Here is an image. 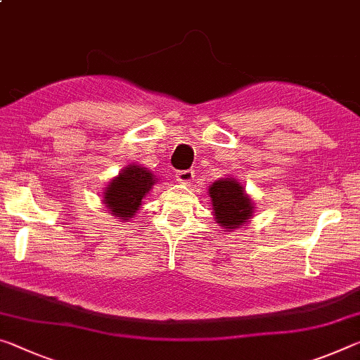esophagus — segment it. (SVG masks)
<instances>
[{
  "label": "esophagus",
  "mask_w": 360,
  "mask_h": 360,
  "mask_svg": "<svg viewBox=\"0 0 360 360\" xmlns=\"http://www.w3.org/2000/svg\"><path fill=\"white\" fill-rule=\"evenodd\" d=\"M193 171H191V169H184V171H179L178 174H176V181L179 182V184H186V186H189L191 182H192V179H193Z\"/></svg>",
  "instance_id": "1"
}]
</instances>
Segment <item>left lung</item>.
I'll return each mask as SVG.
<instances>
[{
  "label": "left lung",
  "instance_id": "left-lung-1",
  "mask_svg": "<svg viewBox=\"0 0 360 360\" xmlns=\"http://www.w3.org/2000/svg\"><path fill=\"white\" fill-rule=\"evenodd\" d=\"M208 195L213 205L214 221L231 232L248 224L255 213V202L245 192V187L233 176H226L210 186Z\"/></svg>",
  "mask_w": 360,
  "mask_h": 360
}]
</instances>
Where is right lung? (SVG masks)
Listing matches in <instances>:
<instances>
[{
	"mask_svg": "<svg viewBox=\"0 0 360 360\" xmlns=\"http://www.w3.org/2000/svg\"><path fill=\"white\" fill-rule=\"evenodd\" d=\"M157 184V178L150 169L138 163H131L110 179L102 191V203L117 219L129 221L138 213L142 200Z\"/></svg>",
	"mask_w": 360,
	"mask_h": 360,
	"instance_id": "add662e5",
	"label": "right lung"
}]
</instances>
